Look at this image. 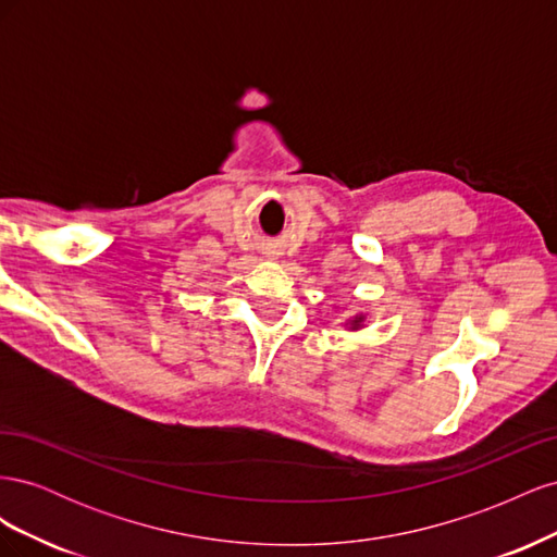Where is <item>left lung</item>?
<instances>
[{"instance_id":"left-lung-1","label":"left lung","mask_w":557,"mask_h":557,"mask_svg":"<svg viewBox=\"0 0 557 557\" xmlns=\"http://www.w3.org/2000/svg\"><path fill=\"white\" fill-rule=\"evenodd\" d=\"M358 323H360V320H356V325H358Z\"/></svg>"}]
</instances>
